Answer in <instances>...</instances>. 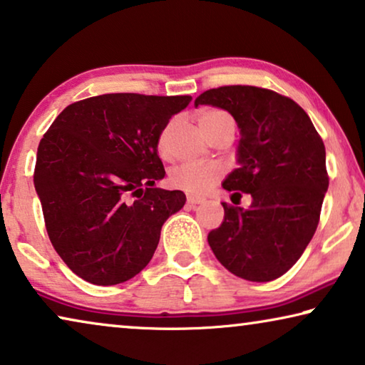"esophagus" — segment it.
Instances as JSON below:
<instances>
[{"instance_id":"esophagus-1","label":"esophagus","mask_w":365,"mask_h":365,"mask_svg":"<svg viewBox=\"0 0 365 365\" xmlns=\"http://www.w3.org/2000/svg\"><path fill=\"white\" fill-rule=\"evenodd\" d=\"M187 200H188V203L192 205V206H197V205H200V203H203V198H198V197H193V195H188L187 197Z\"/></svg>"}]
</instances>
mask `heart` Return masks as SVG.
Segmentation results:
<instances>
[{
    "instance_id": "obj_1",
    "label": "heart",
    "mask_w": 365,
    "mask_h": 365,
    "mask_svg": "<svg viewBox=\"0 0 365 365\" xmlns=\"http://www.w3.org/2000/svg\"><path fill=\"white\" fill-rule=\"evenodd\" d=\"M222 119H231V116L221 110H201L198 113V123L201 129L208 128L210 124L222 121ZM173 128V121H170L167 126L160 130L159 140H157V149H159L160 155H167L168 152V138H170ZM222 175V168L217 164H197V162H185V164H178L168 172V183L173 188L182 190L190 195H203L208 192L210 187L220 180Z\"/></svg>"
}]
</instances>
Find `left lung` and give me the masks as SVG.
<instances>
[{"mask_svg": "<svg viewBox=\"0 0 365 365\" xmlns=\"http://www.w3.org/2000/svg\"><path fill=\"white\" fill-rule=\"evenodd\" d=\"M198 105L235 118L241 134L237 168L221 185L252 197L247 210L222 203L225 220L208 235L211 251L244 280L279 279L317 231L329 185L323 140L295 101L272 90L221 86L201 93Z\"/></svg>", "mask_w": 365, "mask_h": 365, "instance_id": "1", "label": "left lung"}]
</instances>
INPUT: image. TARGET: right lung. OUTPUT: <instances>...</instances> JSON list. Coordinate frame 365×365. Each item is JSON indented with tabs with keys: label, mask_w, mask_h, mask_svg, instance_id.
<instances>
[{
	"label": "right lung",
	"mask_w": 365,
	"mask_h": 365,
	"mask_svg": "<svg viewBox=\"0 0 365 365\" xmlns=\"http://www.w3.org/2000/svg\"><path fill=\"white\" fill-rule=\"evenodd\" d=\"M192 96L110 93L65 108L37 148L34 187L51 242L93 285L123 284L150 262L185 193L162 190L157 140Z\"/></svg>",
	"instance_id": "1"
}]
</instances>
